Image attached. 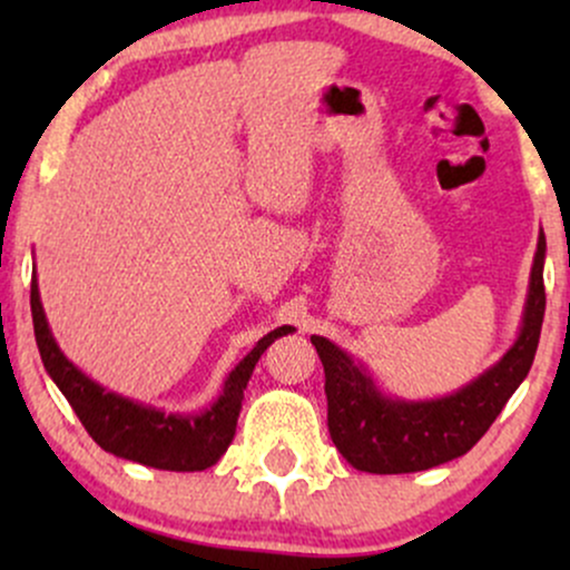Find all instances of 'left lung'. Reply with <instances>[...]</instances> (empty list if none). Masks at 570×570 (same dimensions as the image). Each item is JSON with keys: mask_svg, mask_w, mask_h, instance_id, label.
I'll return each instance as SVG.
<instances>
[{"mask_svg": "<svg viewBox=\"0 0 570 570\" xmlns=\"http://www.w3.org/2000/svg\"><path fill=\"white\" fill-rule=\"evenodd\" d=\"M547 238L539 230L525 307L514 343L495 364L461 389L434 399L394 396L381 389L362 358L313 335L324 364L326 423L340 455L358 472L410 474L466 455L509 396L528 377L544 322Z\"/></svg>", "mask_w": 570, "mask_h": 570, "instance_id": "left-lung-1", "label": "left lung"}]
</instances>
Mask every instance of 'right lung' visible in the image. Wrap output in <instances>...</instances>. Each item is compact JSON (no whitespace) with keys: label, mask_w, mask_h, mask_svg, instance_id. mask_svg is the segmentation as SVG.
Here are the masks:
<instances>
[{"label":"right lung","mask_w":570,"mask_h":570,"mask_svg":"<svg viewBox=\"0 0 570 570\" xmlns=\"http://www.w3.org/2000/svg\"><path fill=\"white\" fill-rule=\"evenodd\" d=\"M31 318H35V337L45 370L53 377L58 391L69 399L71 410L77 412L98 448L163 472H203L225 455L238 426L248 377L257 367L259 356L267 345L292 332V326H278L257 340V345L227 372L219 396L208 407L200 412H166L104 389L67 358L45 316L37 271L31 276Z\"/></svg>","instance_id":"1"}]
</instances>
